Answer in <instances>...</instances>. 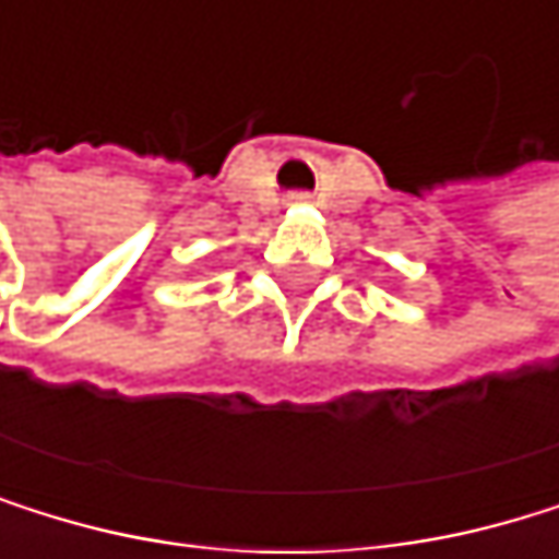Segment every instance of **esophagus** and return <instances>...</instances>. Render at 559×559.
Returning <instances> with one entry per match:
<instances>
[{
	"label": "esophagus",
	"mask_w": 559,
	"mask_h": 559,
	"mask_svg": "<svg viewBox=\"0 0 559 559\" xmlns=\"http://www.w3.org/2000/svg\"><path fill=\"white\" fill-rule=\"evenodd\" d=\"M308 201V194H292V204H305Z\"/></svg>",
	"instance_id": "esophagus-1"
}]
</instances>
